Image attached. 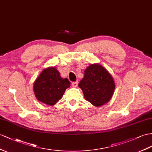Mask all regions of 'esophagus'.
Here are the masks:
<instances>
[{
  "instance_id": "34e87169",
  "label": "esophagus",
  "mask_w": 152,
  "mask_h": 152,
  "mask_svg": "<svg viewBox=\"0 0 152 152\" xmlns=\"http://www.w3.org/2000/svg\"><path fill=\"white\" fill-rule=\"evenodd\" d=\"M77 85H78V82H77V81H75V82L72 83V87H77Z\"/></svg>"
}]
</instances>
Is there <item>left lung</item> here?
Instances as JSON below:
<instances>
[{
  "instance_id": "obj_1",
  "label": "left lung",
  "mask_w": 152,
  "mask_h": 152,
  "mask_svg": "<svg viewBox=\"0 0 152 152\" xmlns=\"http://www.w3.org/2000/svg\"><path fill=\"white\" fill-rule=\"evenodd\" d=\"M78 86L82 89L85 99L97 107L109 102L115 87L110 73L98 64L88 66Z\"/></svg>"
}]
</instances>
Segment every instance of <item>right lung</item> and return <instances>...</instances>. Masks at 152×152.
<instances>
[{"label":"right lung","mask_w":152,"mask_h":152,"mask_svg":"<svg viewBox=\"0 0 152 152\" xmlns=\"http://www.w3.org/2000/svg\"><path fill=\"white\" fill-rule=\"evenodd\" d=\"M70 84L67 78H62L56 67H50L43 70L34 81L33 91L38 101L53 106L61 99Z\"/></svg>","instance_id":"add662e5"}]
</instances>
